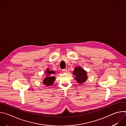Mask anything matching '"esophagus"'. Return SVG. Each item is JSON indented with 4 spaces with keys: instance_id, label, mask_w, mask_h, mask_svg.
Here are the masks:
<instances>
[{
    "instance_id": "1",
    "label": "esophagus",
    "mask_w": 126,
    "mask_h": 126,
    "mask_svg": "<svg viewBox=\"0 0 126 126\" xmlns=\"http://www.w3.org/2000/svg\"><path fill=\"white\" fill-rule=\"evenodd\" d=\"M62 71H63V72L64 73H66L67 72V70L66 69H63V70H62Z\"/></svg>"
}]
</instances>
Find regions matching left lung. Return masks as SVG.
I'll use <instances>...</instances> for the list:
<instances>
[{
    "label": "left lung",
    "instance_id": "1",
    "mask_svg": "<svg viewBox=\"0 0 126 126\" xmlns=\"http://www.w3.org/2000/svg\"><path fill=\"white\" fill-rule=\"evenodd\" d=\"M87 74V72L81 67L75 68L74 71L73 72V75L75 76V79L79 84L83 83L87 80L88 78Z\"/></svg>",
    "mask_w": 126,
    "mask_h": 126
}]
</instances>
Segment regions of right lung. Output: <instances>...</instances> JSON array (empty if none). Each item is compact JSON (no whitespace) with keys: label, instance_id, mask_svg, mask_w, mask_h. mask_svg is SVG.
Wrapping results in <instances>:
<instances>
[{"label":"right lung","instance_id":"obj_1","mask_svg":"<svg viewBox=\"0 0 126 126\" xmlns=\"http://www.w3.org/2000/svg\"><path fill=\"white\" fill-rule=\"evenodd\" d=\"M45 73H46L47 76L44 79L43 84L47 86L53 85L54 82L55 80V78L53 76V74L55 73V72L53 70H50L49 68H47Z\"/></svg>","mask_w":126,"mask_h":126}]
</instances>
